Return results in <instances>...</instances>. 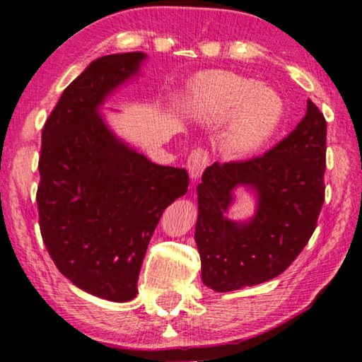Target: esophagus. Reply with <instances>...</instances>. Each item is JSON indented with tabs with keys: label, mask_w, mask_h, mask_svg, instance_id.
I'll return each mask as SVG.
<instances>
[{
	"label": "esophagus",
	"mask_w": 362,
	"mask_h": 362,
	"mask_svg": "<svg viewBox=\"0 0 362 362\" xmlns=\"http://www.w3.org/2000/svg\"><path fill=\"white\" fill-rule=\"evenodd\" d=\"M207 163H209V158H207V153L201 148H197L187 158V173H189L191 180H199L202 171L206 170Z\"/></svg>",
	"instance_id": "esophagus-1"
}]
</instances>
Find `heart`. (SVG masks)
Instances as JSON below:
<instances>
[{"label":"heart","mask_w":362,"mask_h":362,"mask_svg":"<svg viewBox=\"0 0 362 362\" xmlns=\"http://www.w3.org/2000/svg\"><path fill=\"white\" fill-rule=\"evenodd\" d=\"M186 110L204 125L229 119L222 148L234 158H250L269 145L285 117V102L275 88L230 71H209L186 87Z\"/></svg>","instance_id":"b5f03b06"}]
</instances>
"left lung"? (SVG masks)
Returning <instances> with one entry per match:
<instances>
[{"label":"left lung","instance_id":"obj_1","mask_svg":"<svg viewBox=\"0 0 362 362\" xmlns=\"http://www.w3.org/2000/svg\"><path fill=\"white\" fill-rule=\"evenodd\" d=\"M325 166L326 120L311 100L295 130L264 156L207 166L196 187L194 234L204 285L226 293L288 269L316 227ZM239 190L256 202L247 220L228 217Z\"/></svg>","mask_w":362,"mask_h":362}]
</instances>
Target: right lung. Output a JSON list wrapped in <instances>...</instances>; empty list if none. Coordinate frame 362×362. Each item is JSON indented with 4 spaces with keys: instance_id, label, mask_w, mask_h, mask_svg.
<instances>
[{
    "instance_id": "add662e5",
    "label": "right lung",
    "mask_w": 362,
    "mask_h": 362,
    "mask_svg": "<svg viewBox=\"0 0 362 362\" xmlns=\"http://www.w3.org/2000/svg\"><path fill=\"white\" fill-rule=\"evenodd\" d=\"M145 52L108 54L69 83L42 130L39 226L59 272L98 298L125 303L158 221L187 192L185 170L160 166L123 140L103 113L141 76Z\"/></svg>"
}]
</instances>
